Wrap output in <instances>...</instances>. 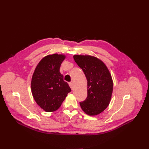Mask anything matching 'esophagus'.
<instances>
[{
    "instance_id": "esophagus-1",
    "label": "esophagus",
    "mask_w": 149,
    "mask_h": 149,
    "mask_svg": "<svg viewBox=\"0 0 149 149\" xmlns=\"http://www.w3.org/2000/svg\"><path fill=\"white\" fill-rule=\"evenodd\" d=\"M69 86L70 87V88L73 89V83L72 82H70V83H69Z\"/></svg>"
}]
</instances>
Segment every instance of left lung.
Here are the masks:
<instances>
[{"mask_svg":"<svg viewBox=\"0 0 149 149\" xmlns=\"http://www.w3.org/2000/svg\"><path fill=\"white\" fill-rule=\"evenodd\" d=\"M74 59L88 81V96L80 103V106L89 115H98L110 103L113 91L111 74L104 63L95 57L75 55Z\"/></svg>","mask_w":149,"mask_h":149,"instance_id":"left-lung-1","label":"left lung"}]
</instances>
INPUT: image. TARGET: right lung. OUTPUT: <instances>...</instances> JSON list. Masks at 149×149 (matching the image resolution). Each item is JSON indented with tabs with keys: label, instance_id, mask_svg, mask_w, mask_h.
<instances>
[{
	"label": "right lung",
	"instance_id": "right-lung-1",
	"mask_svg": "<svg viewBox=\"0 0 149 149\" xmlns=\"http://www.w3.org/2000/svg\"><path fill=\"white\" fill-rule=\"evenodd\" d=\"M66 56L54 54L43 57L36 66L31 80V91L37 104L46 112L57 111L71 91L60 72Z\"/></svg>",
	"mask_w": 149,
	"mask_h": 149
}]
</instances>
